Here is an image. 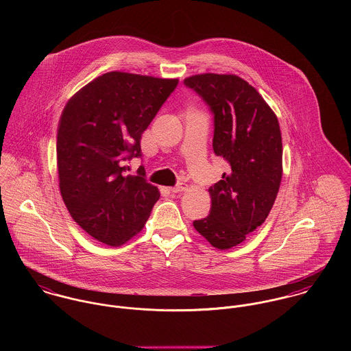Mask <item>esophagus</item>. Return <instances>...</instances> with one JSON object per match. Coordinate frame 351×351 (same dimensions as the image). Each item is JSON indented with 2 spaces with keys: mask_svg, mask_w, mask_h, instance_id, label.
<instances>
[{
  "mask_svg": "<svg viewBox=\"0 0 351 351\" xmlns=\"http://www.w3.org/2000/svg\"><path fill=\"white\" fill-rule=\"evenodd\" d=\"M184 191H186V185L182 184V182H180L178 185L170 188V192H171V193H180V192H184Z\"/></svg>",
  "mask_w": 351,
  "mask_h": 351,
  "instance_id": "obj_1",
  "label": "esophagus"
}]
</instances>
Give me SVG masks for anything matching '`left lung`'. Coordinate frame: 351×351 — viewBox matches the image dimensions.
Masks as SVG:
<instances>
[{"instance_id": "8db88e82", "label": "left lung", "mask_w": 351, "mask_h": 351, "mask_svg": "<svg viewBox=\"0 0 351 351\" xmlns=\"http://www.w3.org/2000/svg\"><path fill=\"white\" fill-rule=\"evenodd\" d=\"M184 85L213 114V152L228 165L209 188L210 213L193 226L216 249L246 241L266 220L282 177V141L277 116L261 95L238 75L200 74Z\"/></svg>"}]
</instances>
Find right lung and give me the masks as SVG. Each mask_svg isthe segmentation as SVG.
<instances>
[{"label":"right lung","instance_id":"add662e5","mask_svg":"<svg viewBox=\"0 0 351 351\" xmlns=\"http://www.w3.org/2000/svg\"><path fill=\"white\" fill-rule=\"evenodd\" d=\"M178 80L110 71L64 106L56 156L60 195L71 217L90 237L120 246L147 221L159 191L143 165L128 176L125 165L141 158V139Z\"/></svg>","mask_w":351,"mask_h":351}]
</instances>
